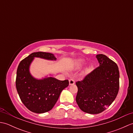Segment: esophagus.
<instances>
[{
	"label": "esophagus",
	"instance_id": "esophagus-1",
	"mask_svg": "<svg viewBox=\"0 0 133 133\" xmlns=\"http://www.w3.org/2000/svg\"><path fill=\"white\" fill-rule=\"evenodd\" d=\"M75 84V81L74 79H70L69 80V84L70 85H73Z\"/></svg>",
	"mask_w": 133,
	"mask_h": 133
}]
</instances>
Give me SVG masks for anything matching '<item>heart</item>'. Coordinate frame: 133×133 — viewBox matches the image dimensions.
Returning a JSON list of instances; mask_svg holds the SVG:
<instances>
[{"instance_id": "b5f03b06", "label": "heart", "mask_w": 133, "mask_h": 133, "mask_svg": "<svg viewBox=\"0 0 133 133\" xmlns=\"http://www.w3.org/2000/svg\"><path fill=\"white\" fill-rule=\"evenodd\" d=\"M84 63H84V61H83L82 59H80V60H79L78 61L77 65H78V66H79V67H81V66H82L83 65H84ZM92 69V67H90L89 70H91Z\"/></svg>"}]
</instances>
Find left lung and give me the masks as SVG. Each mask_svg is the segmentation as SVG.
I'll use <instances>...</instances> for the list:
<instances>
[{"mask_svg": "<svg viewBox=\"0 0 133 133\" xmlns=\"http://www.w3.org/2000/svg\"><path fill=\"white\" fill-rule=\"evenodd\" d=\"M99 66L76 82V102L80 109L89 114L101 113L117 97L119 87L117 64L103 54L96 55Z\"/></svg>", "mask_w": 133, "mask_h": 133, "instance_id": "obj_1", "label": "left lung"}]
</instances>
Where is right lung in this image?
Masks as SVG:
<instances>
[{"label":"right lung","mask_w":133,"mask_h":133,"mask_svg":"<svg viewBox=\"0 0 133 133\" xmlns=\"http://www.w3.org/2000/svg\"><path fill=\"white\" fill-rule=\"evenodd\" d=\"M35 58L56 61L53 54L36 52L22 60L16 72V87L22 102L31 111L41 114L50 111L57 102L62 90L69 86L68 80L59 81L51 77L36 79L31 74L30 67Z\"/></svg>","instance_id":"add662e5"}]
</instances>
